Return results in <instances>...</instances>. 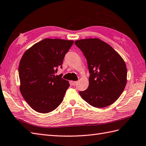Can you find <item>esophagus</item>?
<instances>
[{
	"label": "esophagus",
	"instance_id": "esophagus-1",
	"mask_svg": "<svg viewBox=\"0 0 146 146\" xmlns=\"http://www.w3.org/2000/svg\"><path fill=\"white\" fill-rule=\"evenodd\" d=\"M77 81H72V85L73 86H75L76 84H77Z\"/></svg>",
	"mask_w": 146,
	"mask_h": 146
}]
</instances>
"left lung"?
<instances>
[{"label":"left lung","instance_id":"8db88e82","mask_svg":"<svg viewBox=\"0 0 146 146\" xmlns=\"http://www.w3.org/2000/svg\"><path fill=\"white\" fill-rule=\"evenodd\" d=\"M86 58L90 72L88 89L80 91L83 99L95 108L110 106L121 96L127 83L124 60L108 43L98 38L74 42Z\"/></svg>","mask_w":146,"mask_h":146}]
</instances>
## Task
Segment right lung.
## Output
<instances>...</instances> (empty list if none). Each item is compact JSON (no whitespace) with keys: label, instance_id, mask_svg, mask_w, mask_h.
<instances>
[{"label":"right lung","instance_id":"add662e5","mask_svg":"<svg viewBox=\"0 0 146 146\" xmlns=\"http://www.w3.org/2000/svg\"><path fill=\"white\" fill-rule=\"evenodd\" d=\"M74 42L45 38L23 54L19 67L20 91L33 110L40 113L55 110L62 103L68 81L55 75Z\"/></svg>","mask_w":146,"mask_h":146}]
</instances>
